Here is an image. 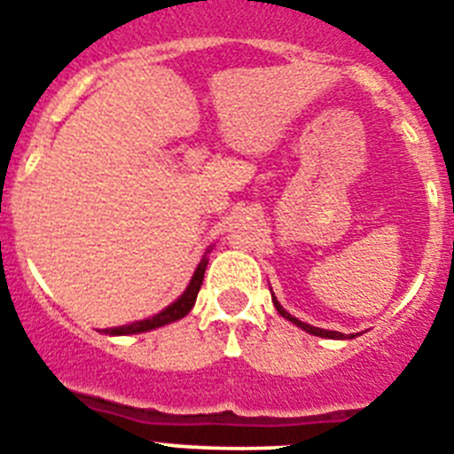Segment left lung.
Here are the masks:
<instances>
[{
    "label": "left lung",
    "mask_w": 454,
    "mask_h": 454,
    "mask_svg": "<svg viewBox=\"0 0 454 454\" xmlns=\"http://www.w3.org/2000/svg\"><path fill=\"white\" fill-rule=\"evenodd\" d=\"M272 304H275V309L277 311H279V314L284 316V318L286 320H291V323H295L300 327V330H304V332H309V334H314V336H323V339H348L346 334H340V332H332V330H320V327H311V325H307V323H302V320H298L295 318V316H291L286 311V309L282 307V304L277 302V298L275 295H272ZM350 339H355V336L350 334Z\"/></svg>",
    "instance_id": "obj_1"
}]
</instances>
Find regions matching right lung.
<instances>
[{
    "mask_svg": "<svg viewBox=\"0 0 454 454\" xmlns=\"http://www.w3.org/2000/svg\"><path fill=\"white\" fill-rule=\"evenodd\" d=\"M207 263H208V259H207V254H204L202 262H200V266L195 268V275H192V279H191V284L186 286V291H184L182 295H179V298L170 304V307H166L163 311H159L156 316H152V318L136 320V323L122 325V327H111V330H104V334H111V336L140 334V332L156 330V327H163V325L175 323V320L184 318V316H186L188 311L192 309L195 300H198V293H200V286H202Z\"/></svg>",
    "mask_w": 454,
    "mask_h": 454,
    "instance_id": "1",
    "label": "right lung"
}]
</instances>
